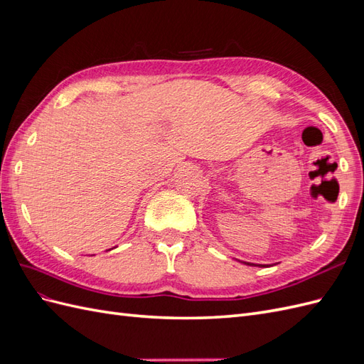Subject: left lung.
<instances>
[{
	"label": "left lung",
	"instance_id": "left-lung-1",
	"mask_svg": "<svg viewBox=\"0 0 364 364\" xmlns=\"http://www.w3.org/2000/svg\"><path fill=\"white\" fill-rule=\"evenodd\" d=\"M234 259H237V258H234ZM238 262H243V264H246V266H253V267H270V266H273V264H255V262H249V261H241V259H237Z\"/></svg>",
	"mask_w": 364,
	"mask_h": 364
}]
</instances>
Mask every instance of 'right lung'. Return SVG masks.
Masks as SVG:
<instances>
[{
    "mask_svg": "<svg viewBox=\"0 0 364 364\" xmlns=\"http://www.w3.org/2000/svg\"><path fill=\"white\" fill-rule=\"evenodd\" d=\"M109 250H111V249H109Z\"/></svg>",
    "mask_w": 364,
    "mask_h": 364,
    "instance_id": "right-lung-1",
    "label": "right lung"
}]
</instances>
